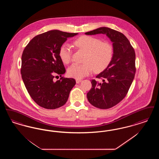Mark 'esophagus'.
<instances>
[{
  "instance_id": "1",
  "label": "esophagus",
  "mask_w": 159,
  "mask_h": 159,
  "mask_svg": "<svg viewBox=\"0 0 159 159\" xmlns=\"http://www.w3.org/2000/svg\"><path fill=\"white\" fill-rule=\"evenodd\" d=\"M81 81H82V80H80V79H76V83H79L80 82H81Z\"/></svg>"
}]
</instances>
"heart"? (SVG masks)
Wrapping results in <instances>:
<instances>
[{
    "mask_svg": "<svg viewBox=\"0 0 159 159\" xmlns=\"http://www.w3.org/2000/svg\"><path fill=\"white\" fill-rule=\"evenodd\" d=\"M77 48L86 51L82 64H73L68 68V76L80 79L88 76L93 70L101 72L107 68L113 60V47L110 43L102 42L98 38L82 36L74 42ZM72 49L70 45L64 43L59 49V56L63 63L68 64L71 60Z\"/></svg>",
    "mask_w": 159,
    "mask_h": 159,
    "instance_id": "obj_1",
    "label": "heart"
}]
</instances>
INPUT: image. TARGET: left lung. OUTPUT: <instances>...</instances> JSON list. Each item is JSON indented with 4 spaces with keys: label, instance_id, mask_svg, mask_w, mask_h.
Returning <instances> with one entry per match:
<instances>
[{
    "label": "left lung",
    "instance_id": "8db88e82",
    "mask_svg": "<svg viewBox=\"0 0 159 159\" xmlns=\"http://www.w3.org/2000/svg\"><path fill=\"white\" fill-rule=\"evenodd\" d=\"M92 35L105 34L113 42L114 55L109 66L92 80V88L87 98L92 106L108 109L119 103L126 96L136 73L135 52L128 38L118 31L100 27L85 33Z\"/></svg>",
    "mask_w": 159,
    "mask_h": 159
}]
</instances>
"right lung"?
Here are the masks:
<instances>
[{"label":"right lung","instance_id":"right-lung-1","mask_svg":"<svg viewBox=\"0 0 159 159\" xmlns=\"http://www.w3.org/2000/svg\"><path fill=\"white\" fill-rule=\"evenodd\" d=\"M77 33L50 30L33 38L23 51L21 74L31 98L39 106L56 109L64 106L76 84L73 78L61 76L66 69L59 56V49L70 37ZM57 76H55L56 77Z\"/></svg>","mask_w":159,"mask_h":159}]
</instances>
